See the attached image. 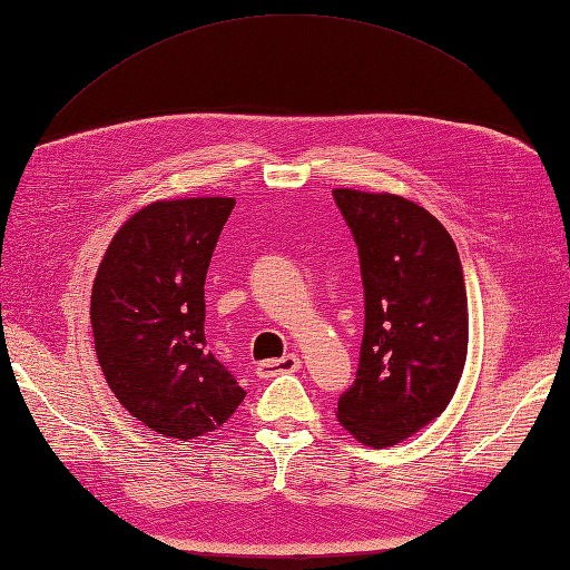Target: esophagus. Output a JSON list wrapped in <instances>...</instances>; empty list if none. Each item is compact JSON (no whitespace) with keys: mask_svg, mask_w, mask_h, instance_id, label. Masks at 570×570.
Masks as SVG:
<instances>
[{"mask_svg":"<svg viewBox=\"0 0 570 570\" xmlns=\"http://www.w3.org/2000/svg\"><path fill=\"white\" fill-rule=\"evenodd\" d=\"M301 370V357L298 355H284L282 360H266L257 365V374L262 380L276 377V374H286V372H298Z\"/></svg>","mask_w":570,"mask_h":570,"instance_id":"obj_1","label":"esophagus"}]
</instances>
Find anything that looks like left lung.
<instances>
[{
  "label": "left lung",
  "instance_id": "8db88e82",
  "mask_svg": "<svg viewBox=\"0 0 570 570\" xmlns=\"http://www.w3.org/2000/svg\"><path fill=\"white\" fill-rule=\"evenodd\" d=\"M365 286L357 380L337 402L341 426L390 448L439 419L468 357V294L453 237L394 193L335 188Z\"/></svg>",
  "mask_w": 570,
  "mask_h": 570
}]
</instances>
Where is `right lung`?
<instances>
[{"instance_id": "right-lung-1", "label": "right lung", "mask_w": 570, "mask_h": 570, "mask_svg": "<svg viewBox=\"0 0 570 570\" xmlns=\"http://www.w3.org/2000/svg\"><path fill=\"white\" fill-rule=\"evenodd\" d=\"M235 198L144 205L117 229L92 284L95 353L131 416L190 441L235 414L245 390L205 350V274Z\"/></svg>"}]
</instances>
